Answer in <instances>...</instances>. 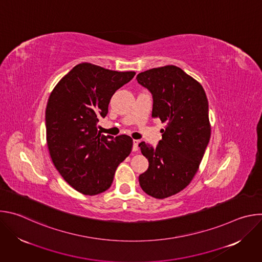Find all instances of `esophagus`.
Segmentation results:
<instances>
[{
	"instance_id": "obj_1",
	"label": "esophagus",
	"mask_w": 262,
	"mask_h": 262,
	"mask_svg": "<svg viewBox=\"0 0 262 262\" xmlns=\"http://www.w3.org/2000/svg\"><path fill=\"white\" fill-rule=\"evenodd\" d=\"M139 140H133V151H138L139 149Z\"/></svg>"
}]
</instances>
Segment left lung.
<instances>
[{
	"label": "left lung",
	"mask_w": 262,
	"mask_h": 262,
	"mask_svg": "<svg viewBox=\"0 0 262 262\" xmlns=\"http://www.w3.org/2000/svg\"><path fill=\"white\" fill-rule=\"evenodd\" d=\"M138 83L152 95V117L166 123L157 147L141 142L148 169L142 190L157 199L182 191L192 181L210 139L208 100L202 86L174 65L139 73Z\"/></svg>",
	"instance_id": "left-lung-1"
}]
</instances>
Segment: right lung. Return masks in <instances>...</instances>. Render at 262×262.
<instances>
[{
  "mask_svg": "<svg viewBox=\"0 0 262 262\" xmlns=\"http://www.w3.org/2000/svg\"><path fill=\"white\" fill-rule=\"evenodd\" d=\"M135 74L81 63L50 95L46 126L52 161L64 180L84 195L106 191L118 165L132 151L130 137L104 136L96 125L106 116L112 96Z\"/></svg>",
  "mask_w": 262,
  "mask_h": 262,
  "instance_id": "obj_1",
  "label": "right lung"
}]
</instances>
